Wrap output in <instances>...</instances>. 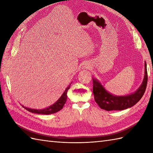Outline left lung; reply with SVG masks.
Returning <instances> with one entry per match:
<instances>
[{
    "instance_id": "obj_1",
    "label": "left lung",
    "mask_w": 153,
    "mask_h": 153,
    "mask_svg": "<svg viewBox=\"0 0 153 153\" xmlns=\"http://www.w3.org/2000/svg\"><path fill=\"white\" fill-rule=\"evenodd\" d=\"M145 77L140 87L137 91L129 95L114 96L106 91L103 86L95 79H93V92L95 102L100 108L110 110H122L135 105L143 96L147 88V64H145Z\"/></svg>"
}]
</instances>
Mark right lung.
<instances>
[{
  "label": "right lung",
  "mask_w": 153,
  "mask_h": 153,
  "mask_svg": "<svg viewBox=\"0 0 153 153\" xmlns=\"http://www.w3.org/2000/svg\"><path fill=\"white\" fill-rule=\"evenodd\" d=\"M70 85L67 87L66 90H65L63 95L60 97V98L58 99L57 101L54 104V105H51V106L48 107L47 108L41 109V110H36V109L29 108H27V107H24V106H22L27 110H28L29 112H31L32 113L39 114H51L56 113L62 108L64 104L66 103V100H67V91L68 90L70 89Z\"/></svg>",
  "instance_id": "add662e5"
}]
</instances>
